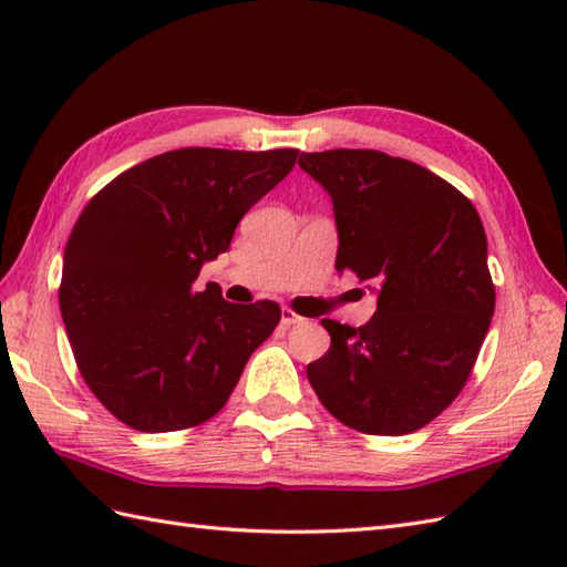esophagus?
<instances>
[{"mask_svg":"<svg viewBox=\"0 0 567 567\" xmlns=\"http://www.w3.org/2000/svg\"><path fill=\"white\" fill-rule=\"evenodd\" d=\"M305 319L302 317H299V315H295V311L292 309H282L280 311V323H282V327H295V323H302Z\"/></svg>","mask_w":567,"mask_h":567,"instance_id":"1","label":"esophagus"}]
</instances>
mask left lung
<instances>
[{"label":"left lung","instance_id":"8db88e82","mask_svg":"<svg viewBox=\"0 0 567 567\" xmlns=\"http://www.w3.org/2000/svg\"><path fill=\"white\" fill-rule=\"evenodd\" d=\"M299 167L333 202L336 270L378 297L360 329L321 319L331 348L307 378L346 426L404 436L463 390L495 315L483 221L453 185L388 153H302Z\"/></svg>","mask_w":567,"mask_h":567}]
</instances>
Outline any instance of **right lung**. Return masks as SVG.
I'll return each mask as SVG.
<instances>
[{
	"label": "right lung",
	"instance_id": "right-lung-1",
	"mask_svg": "<svg viewBox=\"0 0 567 567\" xmlns=\"http://www.w3.org/2000/svg\"><path fill=\"white\" fill-rule=\"evenodd\" d=\"M299 151L179 148L114 177L68 238L60 315L94 396L136 431L197 426L231 396L280 321L275 302L231 305L202 265L292 171Z\"/></svg>",
	"mask_w": 567,
	"mask_h": 567
}]
</instances>
